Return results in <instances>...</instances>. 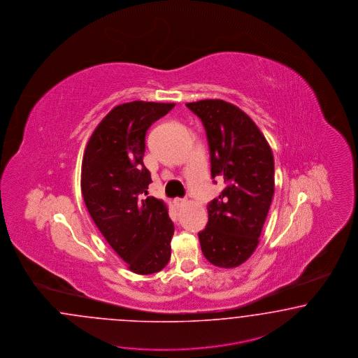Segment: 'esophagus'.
Masks as SVG:
<instances>
[{"instance_id": "obj_1", "label": "esophagus", "mask_w": 358, "mask_h": 358, "mask_svg": "<svg viewBox=\"0 0 358 358\" xmlns=\"http://www.w3.org/2000/svg\"><path fill=\"white\" fill-rule=\"evenodd\" d=\"M173 204H175V207L178 208H182L185 204V199H180V197H176V199H173Z\"/></svg>"}]
</instances>
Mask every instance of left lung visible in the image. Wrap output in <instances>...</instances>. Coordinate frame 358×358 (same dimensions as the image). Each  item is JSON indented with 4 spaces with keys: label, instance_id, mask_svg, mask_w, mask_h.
<instances>
[{
    "label": "left lung",
    "instance_id": "1",
    "mask_svg": "<svg viewBox=\"0 0 358 358\" xmlns=\"http://www.w3.org/2000/svg\"><path fill=\"white\" fill-rule=\"evenodd\" d=\"M185 105L206 129L212 179L225 183L208 204L207 227L199 231L201 252L212 265L237 267L259 243L273 200V151L253 120L236 105L224 100Z\"/></svg>",
    "mask_w": 358,
    "mask_h": 358
}]
</instances>
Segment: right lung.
Returning <instances> with one entry per match:
<instances>
[{
  "label": "right lung",
  "mask_w": 358,
  "mask_h": 358,
  "mask_svg": "<svg viewBox=\"0 0 358 358\" xmlns=\"http://www.w3.org/2000/svg\"><path fill=\"white\" fill-rule=\"evenodd\" d=\"M175 104L117 105L94 129L81 164V194L96 227L133 273L161 271L171 257L173 221L167 206L146 197L143 164L148 129Z\"/></svg>",
  "instance_id": "right-lung-1"
}]
</instances>
